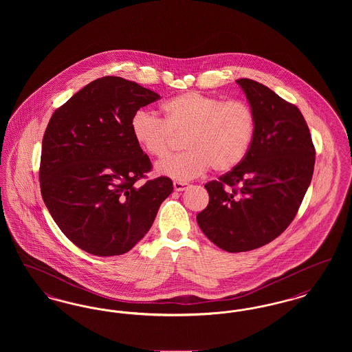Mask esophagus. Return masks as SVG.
I'll use <instances>...</instances> for the list:
<instances>
[{"mask_svg":"<svg viewBox=\"0 0 352 352\" xmlns=\"http://www.w3.org/2000/svg\"><path fill=\"white\" fill-rule=\"evenodd\" d=\"M173 187H174V190L175 191H184L187 187H188V184H186V182H174L173 184Z\"/></svg>","mask_w":352,"mask_h":352,"instance_id":"34e87169","label":"esophagus"}]
</instances>
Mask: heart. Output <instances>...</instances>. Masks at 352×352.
<instances>
[{
    "mask_svg": "<svg viewBox=\"0 0 352 352\" xmlns=\"http://www.w3.org/2000/svg\"><path fill=\"white\" fill-rule=\"evenodd\" d=\"M165 121L151 111L138 109L131 120L137 145L155 158L166 157L175 137L184 135L188 149L157 164L160 175L184 182L204 174L236 168L247 155L256 120L244 101H226L201 92H184L164 102Z\"/></svg>",
    "mask_w": 352,
    "mask_h": 352,
    "instance_id": "heart-1",
    "label": "heart"
}]
</instances>
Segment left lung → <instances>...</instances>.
Listing matches in <instances>:
<instances>
[{"instance_id":"8db88e82","label":"left lung","mask_w":352,"mask_h":352,"mask_svg":"<svg viewBox=\"0 0 352 352\" xmlns=\"http://www.w3.org/2000/svg\"><path fill=\"white\" fill-rule=\"evenodd\" d=\"M256 129L245 158L204 184L210 201L197 215L203 234L227 252L260 248L284 232L311 182L316 151L300 109L267 85L239 79ZM230 185L233 191L224 190Z\"/></svg>"}]
</instances>
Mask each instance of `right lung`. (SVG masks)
<instances>
[{
	"label": "right lung",
	"instance_id": "1",
	"mask_svg": "<svg viewBox=\"0 0 352 352\" xmlns=\"http://www.w3.org/2000/svg\"><path fill=\"white\" fill-rule=\"evenodd\" d=\"M160 95L118 76L87 84L51 116L42 141V198L62 232L95 256L131 251L148 234L170 178L141 187L149 157L134 141L131 120Z\"/></svg>",
	"mask_w": 352,
	"mask_h": 352
}]
</instances>
